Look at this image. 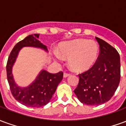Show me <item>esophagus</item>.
Listing matches in <instances>:
<instances>
[{"instance_id": "34e87169", "label": "esophagus", "mask_w": 126, "mask_h": 126, "mask_svg": "<svg viewBox=\"0 0 126 126\" xmlns=\"http://www.w3.org/2000/svg\"><path fill=\"white\" fill-rule=\"evenodd\" d=\"M68 76H69V74H67V73H64L63 74V77L64 78H67Z\"/></svg>"}]
</instances>
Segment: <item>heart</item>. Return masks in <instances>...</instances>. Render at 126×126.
<instances>
[{
  "label": "heart",
  "instance_id": "b5f03b06",
  "mask_svg": "<svg viewBox=\"0 0 126 126\" xmlns=\"http://www.w3.org/2000/svg\"><path fill=\"white\" fill-rule=\"evenodd\" d=\"M99 48L96 42L86 39H75L65 42L59 47V52H55L56 60L68 59V66L71 71L79 72L88 70L97 59Z\"/></svg>",
  "mask_w": 126,
  "mask_h": 126
}]
</instances>
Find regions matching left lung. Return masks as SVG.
<instances>
[{
	"instance_id": "obj_1",
	"label": "left lung",
	"mask_w": 126,
	"mask_h": 126,
	"mask_svg": "<svg viewBox=\"0 0 126 126\" xmlns=\"http://www.w3.org/2000/svg\"><path fill=\"white\" fill-rule=\"evenodd\" d=\"M100 47L97 61L88 71L79 75L74 90L78 100L88 105H99L113 96L120 82V57L110 44L96 37Z\"/></svg>"
}]
</instances>
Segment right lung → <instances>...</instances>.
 Segmentation results:
<instances>
[{
	"mask_svg": "<svg viewBox=\"0 0 126 126\" xmlns=\"http://www.w3.org/2000/svg\"><path fill=\"white\" fill-rule=\"evenodd\" d=\"M38 33L30 35L16 44L10 53L7 64V80L13 97L19 103L30 107H40L49 103L63 76L62 71L50 74L42 69L35 79L27 86H20L15 82L13 67L22 48L33 47L48 52L47 46L38 40Z\"/></svg>",
	"mask_w": 126,
	"mask_h": 126,
	"instance_id": "obj_1",
	"label": "right lung"
}]
</instances>
